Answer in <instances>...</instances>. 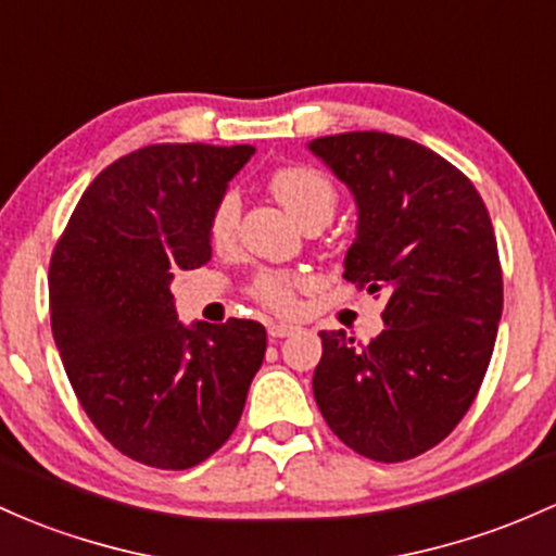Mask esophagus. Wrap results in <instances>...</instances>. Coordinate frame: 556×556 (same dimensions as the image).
<instances>
[{"mask_svg": "<svg viewBox=\"0 0 556 556\" xmlns=\"http://www.w3.org/2000/svg\"><path fill=\"white\" fill-rule=\"evenodd\" d=\"M292 332H295V327H292V325H268V338H271V340H282Z\"/></svg>", "mask_w": 556, "mask_h": 556, "instance_id": "obj_1", "label": "esophagus"}]
</instances>
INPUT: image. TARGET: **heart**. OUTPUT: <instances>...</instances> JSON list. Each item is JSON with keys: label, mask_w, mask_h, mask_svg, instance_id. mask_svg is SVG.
<instances>
[{"label": "heart", "mask_w": 556, "mask_h": 556, "mask_svg": "<svg viewBox=\"0 0 556 556\" xmlns=\"http://www.w3.org/2000/svg\"><path fill=\"white\" fill-rule=\"evenodd\" d=\"M268 187H271L274 198L285 205V211L301 224H308L311 218H329L334 213V203H338V192H334L332 181L321 170L308 166L274 170ZM237 222H240V200H237L235 192L222 194L208 224L213 250L227 253V250L235 248ZM295 288L298 279L292 274L264 271L255 279L253 295L266 308L277 311V314H290V311H295Z\"/></svg>", "instance_id": "b5f03b06"}]
</instances>
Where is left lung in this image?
<instances>
[{"mask_svg":"<svg viewBox=\"0 0 556 556\" xmlns=\"http://www.w3.org/2000/svg\"><path fill=\"white\" fill-rule=\"evenodd\" d=\"M356 203L348 282L386 295L367 345L325 329L314 399L329 430L375 462H404L459 425L483 382L504 288L483 198L438 152L382 131L311 139Z\"/></svg>","mask_w":556,"mask_h":556,"instance_id":"8db88e82","label":"left lung"}]
</instances>
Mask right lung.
<instances>
[{
  "instance_id": "1",
  "label": "right lung",
  "mask_w": 556,
  "mask_h": 556,
  "mask_svg": "<svg viewBox=\"0 0 556 556\" xmlns=\"http://www.w3.org/2000/svg\"><path fill=\"white\" fill-rule=\"evenodd\" d=\"M250 144H150L78 200L50 264L52 334L97 430L148 467L189 469L229 441L266 329L176 319L170 282L211 261L208 224Z\"/></svg>"
}]
</instances>
